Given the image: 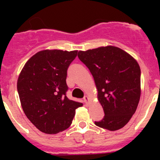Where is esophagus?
<instances>
[{
  "label": "esophagus",
  "mask_w": 160,
  "mask_h": 160,
  "mask_svg": "<svg viewBox=\"0 0 160 160\" xmlns=\"http://www.w3.org/2000/svg\"><path fill=\"white\" fill-rule=\"evenodd\" d=\"M77 59H78V58H77ZM84 98V99H85V100L87 99V98H86V96H85V97H84V98Z\"/></svg>",
  "instance_id": "34e87169"
}]
</instances>
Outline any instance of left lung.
Returning <instances> with one entry per match:
<instances>
[{"label": "left lung", "instance_id": "1", "mask_svg": "<svg viewBox=\"0 0 160 160\" xmlns=\"http://www.w3.org/2000/svg\"><path fill=\"white\" fill-rule=\"evenodd\" d=\"M78 51L43 50L27 61L18 79L21 105L29 120L42 132L54 135L70 128L82 103L66 96L67 69Z\"/></svg>", "mask_w": 160, "mask_h": 160}]
</instances>
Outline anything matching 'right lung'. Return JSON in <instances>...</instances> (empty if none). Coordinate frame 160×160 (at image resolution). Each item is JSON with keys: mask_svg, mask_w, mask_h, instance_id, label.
Segmentation results:
<instances>
[{"mask_svg": "<svg viewBox=\"0 0 160 160\" xmlns=\"http://www.w3.org/2000/svg\"><path fill=\"white\" fill-rule=\"evenodd\" d=\"M94 78L104 118L94 124L114 131L135 114L141 95L140 67L132 56L116 46L89 49L78 54Z\"/></svg>", "mask_w": 160, "mask_h": 160, "instance_id": "add662e5", "label": "right lung"}]
</instances>
